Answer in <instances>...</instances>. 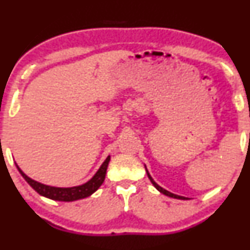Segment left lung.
Listing matches in <instances>:
<instances>
[{"mask_svg": "<svg viewBox=\"0 0 250 250\" xmlns=\"http://www.w3.org/2000/svg\"><path fill=\"white\" fill-rule=\"evenodd\" d=\"M146 174H147V176H149V179H150V181H151V183L154 185V188L158 189L159 192H161L162 194H164V195H167V196H170V197H173V198H177V200H188V197H184V196H180V195H176V194H173V193H171V192H168V191H167V189H164L163 188H161L160 185H158L154 182V180L152 179L151 177V175H150V173L147 172V170H146Z\"/></svg>", "mask_w": 250, "mask_h": 250, "instance_id": "8db88e82", "label": "left lung"}]
</instances>
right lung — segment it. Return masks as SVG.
<instances>
[{"label":"right lung","instance_id":"add662e5","mask_svg":"<svg viewBox=\"0 0 250 250\" xmlns=\"http://www.w3.org/2000/svg\"><path fill=\"white\" fill-rule=\"evenodd\" d=\"M109 161H110V155L104 160V162L101 164L99 170L96 172V174L92 176L89 181L86 182V183L83 185L73 186V188H55V186L42 184L40 182L34 181L31 179V177H28L22 170H21L18 164L16 163L15 164L19 172L21 173V175L24 177L25 181H26L27 183L40 194V195L50 198V200H54V201L73 202V201L82 200V198L90 196L92 193H95L97 189L100 188L101 184H103L104 181L105 172H107Z\"/></svg>","mask_w":250,"mask_h":250}]
</instances>
